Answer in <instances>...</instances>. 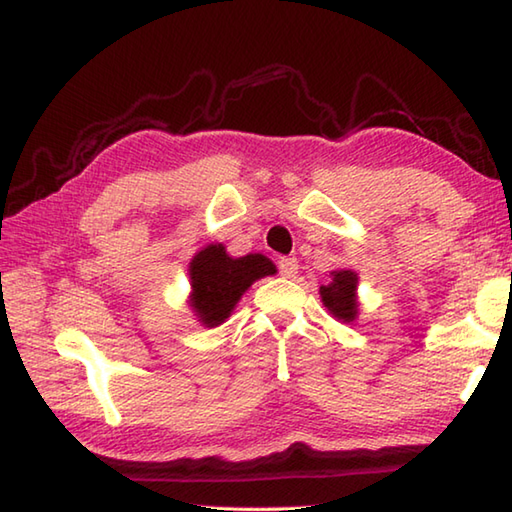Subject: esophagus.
<instances>
[{
	"instance_id": "34e87169",
	"label": "esophagus",
	"mask_w": 512,
	"mask_h": 512,
	"mask_svg": "<svg viewBox=\"0 0 512 512\" xmlns=\"http://www.w3.org/2000/svg\"><path fill=\"white\" fill-rule=\"evenodd\" d=\"M297 270H299V262L295 257H281L279 259V273H281V277H286V279H292L297 275Z\"/></svg>"
}]
</instances>
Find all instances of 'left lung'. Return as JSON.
<instances>
[{
    "mask_svg": "<svg viewBox=\"0 0 512 512\" xmlns=\"http://www.w3.org/2000/svg\"><path fill=\"white\" fill-rule=\"evenodd\" d=\"M356 284L358 277L354 270H334L330 284L321 286L319 290L323 306L343 323H352L358 317Z\"/></svg>",
    "mask_w": 512,
    "mask_h": 512,
    "instance_id": "1",
    "label": "left lung"
}]
</instances>
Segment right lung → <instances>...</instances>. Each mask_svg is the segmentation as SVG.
I'll return each mask as SVG.
<instances>
[{"instance_id":"obj_1","label":"right lung","mask_w":512,"mask_h":512,"mask_svg":"<svg viewBox=\"0 0 512 512\" xmlns=\"http://www.w3.org/2000/svg\"><path fill=\"white\" fill-rule=\"evenodd\" d=\"M275 273V264L259 253L233 259L222 244L206 246L189 264L191 308L202 325L215 328L231 317L253 281Z\"/></svg>"}]
</instances>
